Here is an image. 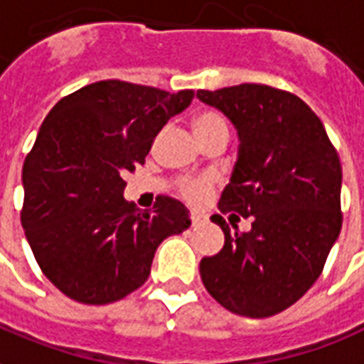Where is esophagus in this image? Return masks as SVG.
<instances>
[{"label": "esophagus", "mask_w": 364, "mask_h": 364, "mask_svg": "<svg viewBox=\"0 0 364 364\" xmlns=\"http://www.w3.org/2000/svg\"><path fill=\"white\" fill-rule=\"evenodd\" d=\"M204 220H206V218H204L200 212H191V222H193V225H195V228L196 225H200Z\"/></svg>", "instance_id": "esophagus-1"}]
</instances>
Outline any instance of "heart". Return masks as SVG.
Instances as JSON below:
<instances>
[{
	"instance_id": "1",
	"label": "heart",
	"mask_w": 364,
	"mask_h": 364,
	"mask_svg": "<svg viewBox=\"0 0 364 364\" xmlns=\"http://www.w3.org/2000/svg\"><path fill=\"white\" fill-rule=\"evenodd\" d=\"M193 133L196 141L203 142L210 136H228V121L218 112H200L193 119ZM212 191L210 179H189L179 183V195L191 204H200Z\"/></svg>"
}]
</instances>
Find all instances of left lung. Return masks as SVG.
Wrapping results in <instances>:
<instances>
[{
	"label": "left lung",
	"instance_id": "8db88e82",
	"mask_svg": "<svg viewBox=\"0 0 364 364\" xmlns=\"http://www.w3.org/2000/svg\"><path fill=\"white\" fill-rule=\"evenodd\" d=\"M196 98L233 123L239 152L218 203L250 218L249 231L212 222L223 249L200 260V278L228 311L266 318L297 303L341 230V164L322 121L295 94L266 85L198 90Z\"/></svg>",
	"mask_w": 364,
	"mask_h": 364
}]
</instances>
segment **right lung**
I'll return each instance as SVG.
<instances>
[{
    "instance_id": "right-lung-1",
    "label": "right lung",
    "mask_w": 364,
    "mask_h": 364,
    "mask_svg": "<svg viewBox=\"0 0 364 364\" xmlns=\"http://www.w3.org/2000/svg\"><path fill=\"white\" fill-rule=\"evenodd\" d=\"M193 90L100 80L46 115L23 166L21 222L36 262L59 291L107 305L139 289L156 249L191 225L189 210L158 196L154 210L123 198L125 175L144 164L156 134Z\"/></svg>"
}]
</instances>
